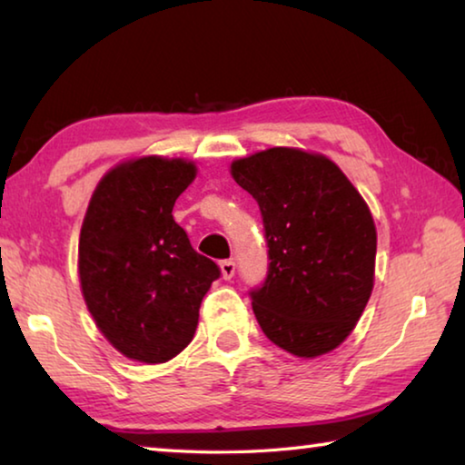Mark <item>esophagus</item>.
<instances>
[{"mask_svg": "<svg viewBox=\"0 0 465 465\" xmlns=\"http://www.w3.org/2000/svg\"><path fill=\"white\" fill-rule=\"evenodd\" d=\"M222 274H223V279L225 281H230L233 274H235V262L233 261H222Z\"/></svg>", "mask_w": 465, "mask_h": 465, "instance_id": "obj_1", "label": "esophagus"}]
</instances>
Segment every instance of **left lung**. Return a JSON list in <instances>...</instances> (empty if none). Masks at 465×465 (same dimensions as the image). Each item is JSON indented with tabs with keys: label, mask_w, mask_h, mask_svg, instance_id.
Masks as SVG:
<instances>
[{
	"label": "left lung",
	"mask_w": 465,
	"mask_h": 465,
	"mask_svg": "<svg viewBox=\"0 0 465 465\" xmlns=\"http://www.w3.org/2000/svg\"><path fill=\"white\" fill-rule=\"evenodd\" d=\"M262 215L269 269L250 289L271 342L297 357L336 349L373 289L377 235L363 196L324 155L272 147L232 163Z\"/></svg>",
	"instance_id": "obj_1"
}]
</instances>
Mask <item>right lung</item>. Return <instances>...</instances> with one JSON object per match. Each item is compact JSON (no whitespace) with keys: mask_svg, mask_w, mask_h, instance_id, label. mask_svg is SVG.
<instances>
[{"mask_svg":"<svg viewBox=\"0 0 465 465\" xmlns=\"http://www.w3.org/2000/svg\"><path fill=\"white\" fill-rule=\"evenodd\" d=\"M194 163L141 157L100 180L80 233L85 305L116 351L166 363L193 341L219 266L191 246L172 209Z\"/></svg>","mask_w":465,"mask_h":465,"instance_id":"add662e5","label":"right lung"}]
</instances>
